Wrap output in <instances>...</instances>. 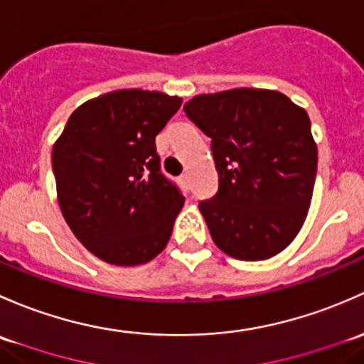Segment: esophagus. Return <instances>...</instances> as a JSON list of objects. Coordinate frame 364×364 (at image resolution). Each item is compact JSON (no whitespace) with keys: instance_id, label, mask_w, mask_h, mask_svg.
Instances as JSON below:
<instances>
[{"instance_id":"34e87169","label":"esophagus","mask_w":364,"mask_h":364,"mask_svg":"<svg viewBox=\"0 0 364 364\" xmlns=\"http://www.w3.org/2000/svg\"><path fill=\"white\" fill-rule=\"evenodd\" d=\"M181 178H182V182H183V183H189V173H183Z\"/></svg>"}]
</instances>
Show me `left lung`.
<instances>
[{
  "label": "left lung",
  "mask_w": 364,
  "mask_h": 364,
  "mask_svg": "<svg viewBox=\"0 0 364 364\" xmlns=\"http://www.w3.org/2000/svg\"><path fill=\"white\" fill-rule=\"evenodd\" d=\"M183 112L212 138L219 189L200 212L215 245L242 261L286 249L305 223L317 173L306 112L282 92L249 87L194 96Z\"/></svg>",
  "instance_id": "8db88e82"
}]
</instances>
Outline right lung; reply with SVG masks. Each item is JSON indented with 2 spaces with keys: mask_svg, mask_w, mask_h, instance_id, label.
<instances>
[{
  "mask_svg": "<svg viewBox=\"0 0 364 364\" xmlns=\"http://www.w3.org/2000/svg\"><path fill=\"white\" fill-rule=\"evenodd\" d=\"M182 100L122 89L85 101L52 149L63 217L82 245L134 266L166 247L183 194L161 171L156 136Z\"/></svg>",
  "mask_w": 364,
  "mask_h": 364,
  "instance_id": "obj_1",
  "label": "right lung"
}]
</instances>
